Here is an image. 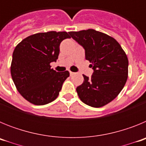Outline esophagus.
I'll return each mask as SVG.
<instances>
[{
	"label": "esophagus",
	"mask_w": 146,
	"mask_h": 146,
	"mask_svg": "<svg viewBox=\"0 0 146 146\" xmlns=\"http://www.w3.org/2000/svg\"><path fill=\"white\" fill-rule=\"evenodd\" d=\"M69 74H70L71 76H72V75H74L75 73H74V72H71V71H70V72H69Z\"/></svg>",
	"instance_id": "esophagus-1"
}]
</instances>
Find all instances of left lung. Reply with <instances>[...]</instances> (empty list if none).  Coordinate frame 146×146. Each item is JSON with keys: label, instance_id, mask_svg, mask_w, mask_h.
Here are the masks:
<instances>
[{"label": "left lung", "instance_id": "obj_1", "mask_svg": "<svg viewBox=\"0 0 146 146\" xmlns=\"http://www.w3.org/2000/svg\"><path fill=\"white\" fill-rule=\"evenodd\" d=\"M86 50V59L94 69L91 77L76 91L81 101L93 108H101L118 96L128 78L129 60L124 50L110 36L94 29L70 31Z\"/></svg>", "mask_w": 146, "mask_h": 146}]
</instances>
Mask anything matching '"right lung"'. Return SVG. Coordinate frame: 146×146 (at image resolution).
Masks as SVG:
<instances>
[{"instance_id": "1", "label": "right lung", "mask_w": 146, "mask_h": 146, "mask_svg": "<svg viewBox=\"0 0 146 146\" xmlns=\"http://www.w3.org/2000/svg\"><path fill=\"white\" fill-rule=\"evenodd\" d=\"M70 36L66 31L31 35L15 47L11 74L16 88L24 99L35 105L52 102L58 96L69 72H58L50 63L56 61L60 44Z\"/></svg>"}]
</instances>
